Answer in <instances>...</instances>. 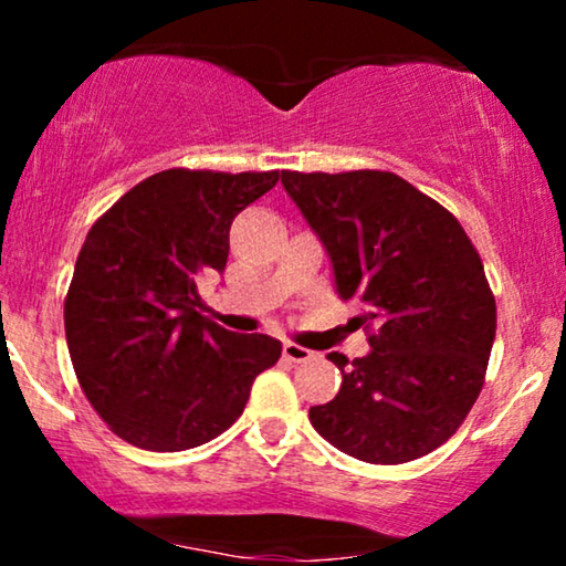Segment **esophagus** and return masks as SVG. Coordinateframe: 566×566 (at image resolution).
I'll use <instances>...</instances> for the list:
<instances>
[{
    "label": "esophagus",
    "instance_id": "1",
    "mask_svg": "<svg viewBox=\"0 0 566 566\" xmlns=\"http://www.w3.org/2000/svg\"><path fill=\"white\" fill-rule=\"evenodd\" d=\"M282 350H284V359L295 361V365H303V361H311V359H314V356H316L311 348L297 346V343H292V340L284 343Z\"/></svg>",
    "mask_w": 566,
    "mask_h": 566
}]
</instances>
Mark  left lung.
<instances>
[{"instance_id": "left-lung-1", "label": "left lung", "mask_w": 566, "mask_h": 566, "mask_svg": "<svg viewBox=\"0 0 566 566\" xmlns=\"http://www.w3.org/2000/svg\"><path fill=\"white\" fill-rule=\"evenodd\" d=\"M284 191L327 247L343 301H356L373 350L329 354L333 401L311 407L329 444L378 465L409 463L458 431L484 386L495 295L469 233L394 172H282Z\"/></svg>"}]
</instances>
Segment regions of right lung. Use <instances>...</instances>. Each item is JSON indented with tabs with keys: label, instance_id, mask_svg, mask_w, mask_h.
Wrapping results in <instances>:
<instances>
[{
	"label": "right lung",
	"instance_id": "right-lung-1",
	"mask_svg": "<svg viewBox=\"0 0 566 566\" xmlns=\"http://www.w3.org/2000/svg\"><path fill=\"white\" fill-rule=\"evenodd\" d=\"M279 172L172 167L133 186L84 239L63 305L84 396L119 439L180 452L223 433L282 343L201 314L199 282L229 261L233 218Z\"/></svg>",
	"mask_w": 566,
	"mask_h": 566
}]
</instances>
